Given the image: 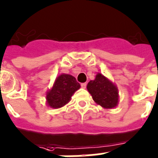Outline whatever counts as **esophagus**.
I'll list each match as a JSON object with an SVG mask.
<instances>
[{"instance_id": "esophagus-1", "label": "esophagus", "mask_w": 158, "mask_h": 158, "mask_svg": "<svg viewBox=\"0 0 158 158\" xmlns=\"http://www.w3.org/2000/svg\"><path fill=\"white\" fill-rule=\"evenodd\" d=\"M86 83H81V86L82 89H85L86 88Z\"/></svg>"}]
</instances>
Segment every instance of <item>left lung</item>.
Returning a JSON list of instances; mask_svg holds the SVG:
<instances>
[{
    "label": "left lung",
    "instance_id": "8db88e82",
    "mask_svg": "<svg viewBox=\"0 0 158 158\" xmlns=\"http://www.w3.org/2000/svg\"><path fill=\"white\" fill-rule=\"evenodd\" d=\"M87 89L95 102L102 107L110 109L118 104V89L101 73H98L94 80L89 82Z\"/></svg>",
    "mask_w": 158,
    "mask_h": 158
}]
</instances>
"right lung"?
Masks as SVG:
<instances>
[{"mask_svg": "<svg viewBox=\"0 0 158 158\" xmlns=\"http://www.w3.org/2000/svg\"><path fill=\"white\" fill-rule=\"evenodd\" d=\"M76 78L69 74H61L56 78L52 89L47 94L48 106L60 108L70 101L72 95L80 88Z\"/></svg>", "mask_w": 158, "mask_h": 158, "instance_id": "right-lung-1", "label": "right lung"}]
</instances>
